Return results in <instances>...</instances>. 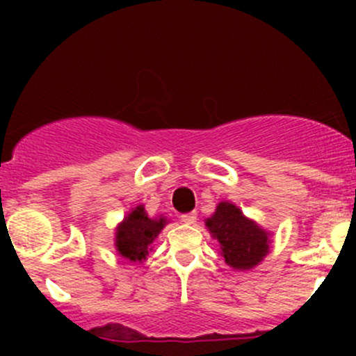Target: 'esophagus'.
<instances>
[{
	"label": "esophagus",
	"mask_w": 356,
	"mask_h": 356,
	"mask_svg": "<svg viewBox=\"0 0 356 356\" xmlns=\"http://www.w3.org/2000/svg\"><path fill=\"white\" fill-rule=\"evenodd\" d=\"M196 218H198V215H196V211H191V213L181 215V222H182V224H186V225L195 224Z\"/></svg>",
	"instance_id": "34e87169"
}]
</instances>
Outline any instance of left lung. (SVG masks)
Listing matches in <instances>:
<instances>
[{
	"mask_svg": "<svg viewBox=\"0 0 356 356\" xmlns=\"http://www.w3.org/2000/svg\"><path fill=\"white\" fill-rule=\"evenodd\" d=\"M204 225L220 245L218 253L234 270H251L270 253L272 232L248 218L231 201H220Z\"/></svg>",
	"mask_w": 356,
	"mask_h": 356,
	"instance_id": "8db88e82",
	"label": "left lung"
}]
</instances>
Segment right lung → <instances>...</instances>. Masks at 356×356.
Listing matches in <instances>:
<instances>
[{
	"mask_svg": "<svg viewBox=\"0 0 356 356\" xmlns=\"http://www.w3.org/2000/svg\"><path fill=\"white\" fill-rule=\"evenodd\" d=\"M167 224L163 215L149 217L145 204H138L115 227V250L131 264H143L153 250V241Z\"/></svg>",
	"mask_w": 356,
	"mask_h": 356,
	"instance_id": "add662e5",
	"label": "right lung"
}]
</instances>
